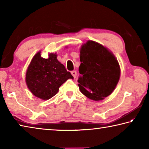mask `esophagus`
I'll return each instance as SVG.
<instances>
[{
  "label": "esophagus",
  "instance_id": "34e87169",
  "mask_svg": "<svg viewBox=\"0 0 149 149\" xmlns=\"http://www.w3.org/2000/svg\"><path fill=\"white\" fill-rule=\"evenodd\" d=\"M71 74H72V75H73V76H74V78L76 77V75H77V72L76 71H72L71 72Z\"/></svg>",
  "mask_w": 149,
  "mask_h": 149
}]
</instances>
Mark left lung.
<instances>
[{
  "instance_id": "8db88e82",
  "label": "left lung",
  "mask_w": 149,
  "mask_h": 149,
  "mask_svg": "<svg viewBox=\"0 0 149 149\" xmlns=\"http://www.w3.org/2000/svg\"><path fill=\"white\" fill-rule=\"evenodd\" d=\"M77 81L80 91L98 101L115 89L120 77V67L114 54L101 44L89 40L80 49Z\"/></svg>"
}]
</instances>
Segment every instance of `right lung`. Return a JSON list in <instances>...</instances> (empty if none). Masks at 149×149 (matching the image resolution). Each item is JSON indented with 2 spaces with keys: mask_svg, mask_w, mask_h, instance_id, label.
Segmentation results:
<instances>
[{
  "mask_svg": "<svg viewBox=\"0 0 149 149\" xmlns=\"http://www.w3.org/2000/svg\"><path fill=\"white\" fill-rule=\"evenodd\" d=\"M41 54L39 51L33 57L26 71V82L33 95L45 100L54 97L59 87L74 77L58 60L56 53L49 54L48 58H43Z\"/></svg>",
  "mask_w": 149,
  "mask_h": 149,
  "instance_id": "1",
  "label": "right lung"
}]
</instances>
